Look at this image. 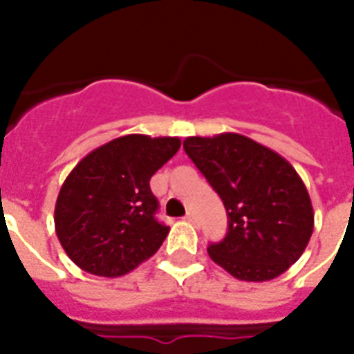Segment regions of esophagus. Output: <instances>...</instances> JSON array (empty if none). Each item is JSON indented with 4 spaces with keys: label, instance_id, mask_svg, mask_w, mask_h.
I'll list each match as a JSON object with an SVG mask.
<instances>
[{
    "label": "esophagus",
    "instance_id": "esophagus-1",
    "mask_svg": "<svg viewBox=\"0 0 354 354\" xmlns=\"http://www.w3.org/2000/svg\"><path fill=\"white\" fill-rule=\"evenodd\" d=\"M183 221H187V222H191V224H194V222H196V215H194V213H191V211H189L187 215L183 216Z\"/></svg>",
    "mask_w": 354,
    "mask_h": 354
}]
</instances>
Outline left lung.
Instances as JSON below:
<instances>
[{
    "label": "left lung",
    "mask_w": 354,
    "mask_h": 354,
    "mask_svg": "<svg viewBox=\"0 0 354 354\" xmlns=\"http://www.w3.org/2000/svg\"><path fill=\"white\" fill-rule=\"evenodd\" d=\"M183 149L224 202L227 233L207 253L241 281L275 279L305 252L314 209L305 183L288 161L268 147L224 132L193 136Z\"/></svg>",
    "instance_id": "left-lung-1"
}]
</instances>
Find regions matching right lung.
Masks as SVG:
<instances>
[{"label":"right lung","mask_w":354,"mask_h":354,"mask_svg":"<svg viewBox=\"0 0 354 354\" xmlns=\"http://www.w3.org/2000/svg\"><path fill=\"white\" fill-rule=\"evenodd\" d=\"M180 145V138L128 133L75 165L58 193L55 232L79 268L121 277L160 250L169 227L154 218L150 178Z\"/></svg>","instance_id":"obj_1"}]
</instances>
